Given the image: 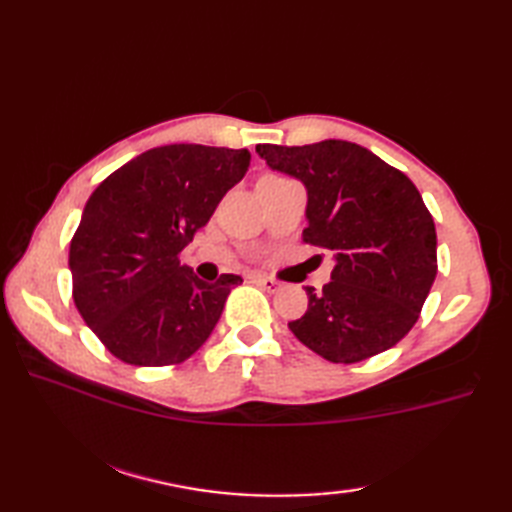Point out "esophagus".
Returning a JSON list of instances; mask_svg holds the SVG:
<instances>
[{
	"mask_svg": "<svg viewBox=\"0 0 512 512\" xmlns=\"http://www.w3.org/2000/svg\"><path fill=\"white\" fill-rule=\"evenodd\" d=\"M253 281L257 286H262L268 292H277V290L284 288V284H281V281H277V279H273V277H255Z\"/></svg>",
	"mask_w": 512,
	"mask_h": 512,
	"instance_id": "esophagus-1",
	"label": "esophagus"
}]
</instances>
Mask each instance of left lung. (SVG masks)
Here are the masks:
<instances>
[{
    "label": "left lung",
    "instance_id": "8db88e82",
    "mask_svg": "<svg viewBox=\"0 0 512 512\" xmlns=\"http://www.w3.org/2000/svg\"><path fill=\"white\" fill-rule=\"evenodd\" d=\"M275 171L308 189L303 242L334 253L332 281L306 288L308 310L288 328L330 363H358L416 325L438 273L436 224L405 173L347 140L257 145Z\"/></svg>",
    "mask_w": 512,
    "mask_h": 512
}]
</instances>
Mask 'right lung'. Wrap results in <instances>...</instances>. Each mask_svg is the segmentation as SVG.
I'll return each mask as SVG.
<instances>
[{
  "label": "right lung",
  "mask_w": 512,
  "mask_h": 512,
  "mask_svg": "<svg viewBox=\"0 0 512 512\" xmlns=\"http://www.w3.org/2000/svg\"><path fill=\"white\" fill-rule=\"evenodd\" d=\"M248 165V149L165 145L129 160L90 195L70 242L72 297L118 361L178 365L211 336L242 277L206 284L180 253Z\"/></svg>",
  "instance_id": "1"
}]
</instances>
